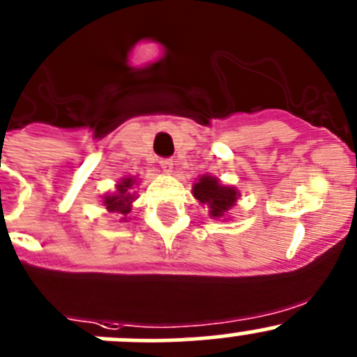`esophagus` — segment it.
<instances>
[{
    "label": "esophagus",
    "instance_id": "obj_1",
    "mask_svg": "<svg viewBox=\"0 0 357 357\" xmlns=\"http://www.w3.org/2000/svg\"><path fill=\"white\" fill-rule=\"evenodd\" d=\"M172 165H174L172 158H160V167L164 169L165 172H171L172 171Z\"/></svg>",
    "mask_w": 357,
    "mask_h": 357
}]
</instances>
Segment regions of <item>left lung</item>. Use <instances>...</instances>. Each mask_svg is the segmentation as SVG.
<instances>
[{
    "label": "left lung",
    "instance_id": "left-lung-1",
    "mask_svg": "<svg viewBox=\"0 0 357 357\" xmlns=\"http://www.w3.org/2000/svg\"><path fill=\"white\" fill-rule=\"evenodd\" d=\"M193 197L200 204L207 206L213 220H218V218H223L235 206L238 192L234 186L221 185L220 179L206 174L193 185Z\"/></svg>",
    "mask_w": 357,
    "mask_h": 357
}]
</instances>
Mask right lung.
<instances>
[{
    "mask_svg": "<svg viewBox=\"0 0 357 357\" xmlns=\"http://www.w3.org/2000/svg\"><path fill=\"white\" fill-rule=\"evenodd\" d=\"M136 185V178H122L116 185V190L109 195H105L102 199V204L106 206V209L109 213H116L122 220H127V214L132 209L134 202V193L132 186Z\"/></svg>",
    "mask_w": 357,
    "mask_h": 357,
    "instance_id": "obj_1",
    "label": "right lung"
}]
</instances>
